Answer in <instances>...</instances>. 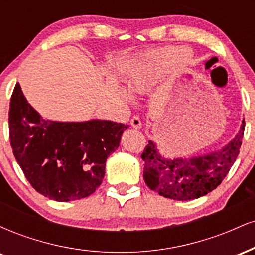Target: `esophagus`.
Wrapping results in <instances>:
<instances>
[{"label": "esophagus", "instance_id": "esophagus-1", "mask_svg": "<svg viewBox=\"0 0 255 255\" xmlns=\"http://www.w3.org/2000/svg\"><path fill=\"white\" fill-rule=\"evenodd\" d=\"M130 125L133 126L134 128H136V129H139V128H141V121H140L139 116L134 115L133 118L130 119Z\"/></svg>", "mask_w": 255, "mask_h": 255}]
</instances>
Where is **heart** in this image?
I'll return each instance as SVG.
<instances>
[{
  "instance_id": "heart-1",
  "label": "heart",
  "mask_w": 255,
  "mask_h": 255,
  "mask_svg": "<svg viewBox=\"0 0 255 255\" xmlns=\"http://www.w3.org/2000/svg\"><path fill=\"white\" fill-rule=\"evenodd\" d=\"M178 62H180V52L175 49H169L152 55L145 63L144 68L131 78L130 89L135 92L142 91L148 86V84L152 83V80L162 75Z\"/></svg>"
}]
</instances>
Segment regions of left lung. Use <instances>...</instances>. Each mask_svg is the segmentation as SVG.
<instances>
[{
    "instance_id": "8db88e82",
    "label": "left lung",
    "mask_w": 255,
    "mask_h": 255,
    "mask_svg": "<svg viewBox=\"0 0 255 255\" xmlns=\"http://www.w3.org/2000/svg\"><path fill=\"white\" fill-rule=\"evenodd\" d=\"M245 121L235 139L222 150L194 158L164 159L156 145L148 141L141 158L146 184L159 195L174 200L204 197L217 188L235 163L242 145Z\"/></svg>"
}]
</instances>
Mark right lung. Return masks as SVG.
Here are the masks:
<instances>
[{
	"instance_id": "add662e5",
	"label": "right lung",
	"mask_w": 255,
	"mask_h": 255,
	"mask_svg": "<svg viewBox=\"0 0 255 255\" xmlns=\"http://www.w3.org/2000/svg\"><path fill=\"white\" fill-rule=\"evenodd\" d=\"M8 124L10 146L25 177L38 193L62 203L96 191L107 158L128 127L105 120H44L26 101L19 83L10 98Z\"/></svg>"
}]
</instances>
